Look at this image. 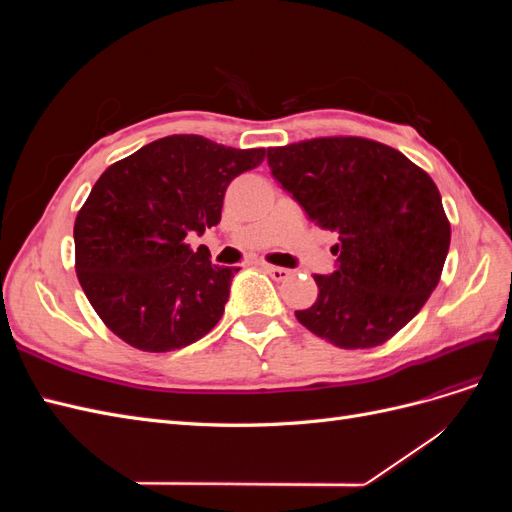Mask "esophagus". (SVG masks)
Instances as JSON below:
<instances>
[{
    "label": "esophagus",
    "mask_w": 512,
    "mask_h": 512,
    "mask_svg": "<svg viewBox=\"0 0 512 512\" xmlns=\"http://www.w3.org/2000/svg\"><path fill=\"white\" fill-rule=\"evenodd\" d=\"M262 269H265L275 282H284L288 280V277L292 275L290 269H284V267H273V265H262Z\"/></svg>",
    "instance_id": "1"
}]
</instances>
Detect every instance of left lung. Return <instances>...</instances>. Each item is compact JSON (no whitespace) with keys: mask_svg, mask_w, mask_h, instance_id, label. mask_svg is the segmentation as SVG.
Returning <instances> with one entry per match:
<instances>
[{"mask_svg":"<svg viewBox=\"0 0 512 512\" xmlns=\"http://www.w3.org/2000/svg\"><path fill=\"white\" fill-rule=\"evenodd\" d=\"M273 177L320 228L335 230L337 269L294 312L333 346L374 348L421 312L438 286L451 224L436 183L404 153L361 136L269 147Z\"/></svg>","mask_w":512,"mask_h":512,"instance_id":"8db88e82","label":"left lung"}]
</instances>
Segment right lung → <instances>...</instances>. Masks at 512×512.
I'll return each instance as SVG.
<instances>
[{
    "label": "right lung",
    "instance_id": "obj_1",
    "mask_svg": "<svg viewBox=\"0 0 512 512\" xmlns=\"http://www.w3.org/2000/svg\"><path fill=\"white\" fill-rule=\"evenodd\" d=\"M265 160L196 134L158 138L108 166L74 222L76 275L119 339L170 352L205 337L224 314L239 269L211 265L185 243L220 224L230 181Z\"/></svg>",
    "mask_w": 512,
    "mask_h": 512
}]
</instances>
